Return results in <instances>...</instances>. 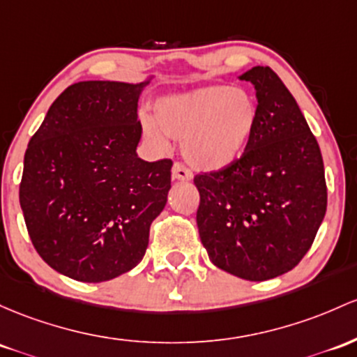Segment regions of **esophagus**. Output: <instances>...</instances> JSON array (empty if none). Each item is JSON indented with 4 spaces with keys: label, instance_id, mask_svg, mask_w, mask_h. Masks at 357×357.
Listing matches in <instances>:
<instances>
[{
    "label": "esophagus",
    "instance_id": "1",
    "mask_svg": "<svg viewBox=\"0 0 357 357\" xmlns=\"http://www.w3.org/2000/svg\"><path fill=\"white\" fill-rule=\"evenodd\" d=\"M171 174H172V179H178V181H190V179L193 178V172L188 169L185 164L181 162H176L174 166H172Z\"/></svg>",
    "mask_w": 357,
    "mask_h": 357
}]
</instances>
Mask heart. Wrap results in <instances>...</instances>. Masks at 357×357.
<instances>
[{
  "instance_id": "1",
  "label": "heart",
  "mask_w": 357,
  "mask_h": 357,
  "mask_svg": "<svg viewBox=\"0 0 357 357\" xmlns=\"http://www.w3.org/2000/svg\"><path fill=\"white\" fill-rule=\"evenodd\" d=\"M259 121L256 96L245 88L203 86L159 98L154 120H142L151 139L183 140V154L193 166L220 171L244 158Z\"/></svg>"
}]
</instances>
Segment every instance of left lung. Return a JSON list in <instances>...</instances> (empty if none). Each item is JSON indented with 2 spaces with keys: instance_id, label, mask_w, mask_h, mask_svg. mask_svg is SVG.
I'll return each instance as SVG.
<instances>
[{
  "instance_id": "8db88e82",
  "label": "left lung",
  "mask_w": 357,
  "mask_h": 357,
  "mask_svg": "<svg viewBox=\"0 0 357 357\" xmlns=\"http://www.w3.org/2000/svg\"><path fill=\"white\" fill-rule=\"evenodd\" d=\"M238 79L254 84L259 121L238 162L195 176L197 223L217 268L266 281L291 271L312 248L327 186L317 139L280 76L256 66Z\"/></svg>"
}]
</instances>
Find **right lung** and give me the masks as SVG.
<instances>
[{"label":"right lung","instance_id":"obj_1","mask_svg":"<svg viewBox=\"0 0 357 357\" xmlns=\"http://www.w3.org/2000/svg\"><path fill=\"white\" fill-rule=\"evenodd\" d=\"M137 84L81 81L52 103L23 160L20 205L38 256L57 273L101 283L134 269L171 190L169 159L137 155Z\"/></svg>","mask_w":357,"mask_h":357}]
</instances>
